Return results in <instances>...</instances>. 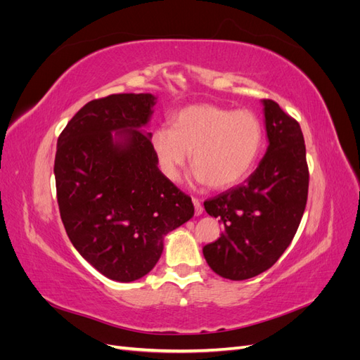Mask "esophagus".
Segmentation results:
<instances>
[{
    "label": "esophagus",
    "instance_id": "34e87169",
    "mask_svg": "<svg viewBox=\"0 0 360 360\" xmlns=\"http://www.w3.org/2000/svg\"><path fill=\"white\" fill-rule=\"evenodd\" d=\"M192 202H193V207H195V214L200 216L202 213V210H204L201 201L198 198H192Z\"/></svg>",
    "mask_w": 360,
    "mask_h": 360
}]
</instances>
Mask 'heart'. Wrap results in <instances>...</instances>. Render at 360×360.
<instances>
[{
    "instance_id": "heart-1",
    "label": "heart",
    "mask_w": 360,
    "mask_h": 360,
    "mask_svg": "<svg viewBox=\"0 0 360 360\" xmlns=\"http://www.w3.org/2000/svg\"><path fill=\"white\" fill-rule=\"evenodd\" d=\"M263 126L248 110L231 111L216 105H192L172 118V127L159 126L151 144L162 171L177 180L192 151L193 179L213 189H228L252 171L263 148Z\"/></svg>"
}]
</instances>
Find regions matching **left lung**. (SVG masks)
I'll return each instance as SVG.
<instances>
[{
    "label": "left lung",
    "mask_w": 360,
    "mask_h": 360,
    "mask_svg": "<svg viewBox=\"0 0 360 360\" xmlns=\"http://www.w3.org/2000/svg\"><path fill=\"white\" fill-rule=\"evenodd\" d=\"M269 147L258 168L240 186L207 200L224 233L202 254L214 274L243 281L274 266L296 234L308 200L309 171L300 124L264 99Z\"/></svg>",
    "instance_id": "left-lung-1"
}]
</instances>
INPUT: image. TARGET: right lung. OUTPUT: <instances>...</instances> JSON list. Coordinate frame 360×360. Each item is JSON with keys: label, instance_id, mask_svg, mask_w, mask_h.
Here are the masks:
<instances>
[{"label": "right lung", "instance_id": "add662e5", "mask_svg": "<svg viewBox=\"0 0 360 360\" xmlns=\"http://www.w3.org/2000/svg\"><path fill=\"white\" fill-rule=\"evenodd\" d=\"M155 105L148 93L91 101L57 143L63 225L76 250L118 282L146 276L162 255L163 237L193 216L191 197L159 171L151 134L143 132Z\"/></svg>", "mask_w": 360, "mask_h": 360}]
</instances>
